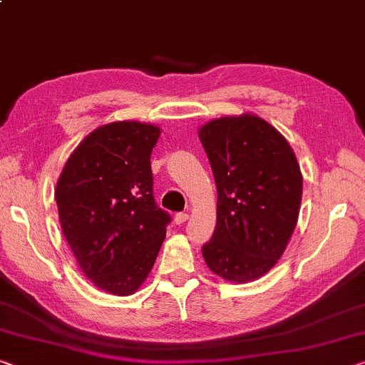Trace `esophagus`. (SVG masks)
Listing matches in <instances>:
<instances>
[{"label":"esophagus","mask_w":365,"mask_h":365,"mask_svg":"<svg viewBox=\"0 0 365 365\" xmlns=\"http://www.w3.org/2000/svg\"><path fill=\"white\" fill-rule=\"evenodd\" d=\"M188 214L187 212H177L175 214V224H178V225H180V224H185V222H187L188 221Z\"/></svg>","instance_id":"1"}]
</instances>
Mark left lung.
I'll return each mask as SVG.
<instances>
[{
	"mask_svg": "<svg viewBox=\"0 0 365 365\" xmlns=\"http://www.w3.org/2000/svg\"><path fill=\"white\" fill-rule=\"evenodd\" d=\"M217 188L212 239L201 247L214 274L250 282L282 257L297 225L302 173L292 148L253 113L221 117L198 130Z\"/></svg>",
	"mask_w": 365,
	"mask_h": 365,
	"instance_id": "obj_1",
	"label": "left lung"
}]
</instances>
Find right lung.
I'll return each instance as SVG.
<instances>
[{
    "label": "right lung",
    "mask_w": 365,
    "mask_h": 365,
    "mask_svg": "<svg viewBox=\"0 0 365 365\" xmlns=\"http://www.w3.org/2000/svg\"><path fill=\"white\" fill-rule=\"evenodd\" d=\"M159 136V126L140 121L99 126L56 182L58 216L74 258L94 286L113 296H130L146 281L170 222L153 196Z\"/></svg>",
    "instance_id": "1"
}]
</instances>
